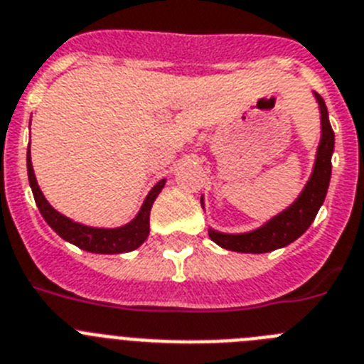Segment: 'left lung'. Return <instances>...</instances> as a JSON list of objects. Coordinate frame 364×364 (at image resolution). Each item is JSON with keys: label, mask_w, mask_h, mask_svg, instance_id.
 Here are the masks:
<instances>
[{"label": "left lung", "mask_w": 364, "mask_h": 364, "mask_svg": "<svg viewBox=\"0 0 364 364\" xmlns=\"http://www.w3.org/2000/svg\"><path fill=\"white\" fill-rule=\"evenodd\" d=\"M318 107H321V143L317 148V159H315L314 172L311 178L306 183L304 191L295 200L291 207L271 218L267 223L257 230L251 232H243V235H225V232H218L214 229H208V236L214 243L220 247L229 249L236 252H252V255H260V252H269L274 249L286 247L291 242H295L299 236H302L311 225V221L317 216L318 208L324 203L326 198L328 185L331 178V154H333L335 135L331 129L330 121H328V109L326 104L322 100L318 93H315ZM203 205V200H201Z\"/></svg>", "instance_id": "left-lung-1"}]
</instances>
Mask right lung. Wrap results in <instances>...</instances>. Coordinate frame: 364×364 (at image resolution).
I'll list each match as a JSON object with an SVG mask.
<instances>
[{"label":"right lung","instance_id":"1","mask_svg":"<svg viewBox=\"0 0 364 364\" xmlns=\"http://www.w3.org/2000/svg\"><path fill=\"white\" fill-rule=\"evenodd\" d=\"M27 173H29V185L33 188L34 201H36L38 208H40V214L49 223L50 229L55 230L60 238H64L65 242L73 243V245H77V247L84 249L87 252H99V255L129 252L137 249L148 238V232H150L151 205H154L157 194L163 191L164 183H166V179H161L151 188L150 194L144 200L143 207L139 210V214L129 223H126L122 227H117V229H99V227H87L69 220L64 214L56 213L55 208L47 203L46 196L42 194V191H40V186L36 183L33 163H31V150L27 151Z\"/></svg>","mask_w":364,"mask_h":364}]
</instances>
